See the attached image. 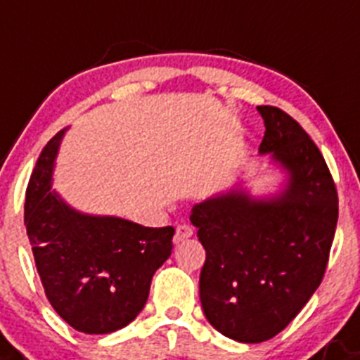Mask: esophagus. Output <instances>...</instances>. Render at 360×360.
<instances>
[{
	"label": "esophagus",
	"mask_w": 360,
	"mask_h": 360,
	"mask_svg": "<svg viewBox=\"0 0 360 360\" xmlns=\"http://www.w3.org/2000/svg\"><path fill=\"white\" fill-rule=\"evenodd\" d=\"M193 236V227L186 226V224H181V226L176 227V236H174V241L176 243H181V241L188 240V238Z\"/></svg>",
	"instance_id": "34e87169"
}]
</instances>
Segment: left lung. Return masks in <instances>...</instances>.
I'll return each mask as SVG.
<instances>
[{
	"label": "left lung",
	"mask_w": 360,
	"mask_h": 360,
	"mask_svg": "<svg viewBox=\"0 0 360 360\" xmlns=\"http://www.w3.org/2000/svg\"><path fill=\"white\" fill-rule=\"evenodd\" d=\"M264 120L261 154L288 172L271 199L243 190L195 204L190 220L206 248L200 304L220 334L263 342L293 321L318 290L338 226V190L316 143L275 106H257Z\"/></svg>",
	"instance_id": "8db88e82"
}]
</instances>
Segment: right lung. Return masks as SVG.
<instances>
[{"mask_svg": "<svg viewBox=\"0 0 360 360\" xmlns=\"http://www.w3.org/2000/svg\"><path fill=\"white\" fill-rule=\"evenodd\" d=\"M58 131L26 188L25 226L49 304L74 330L110 334L139 316L153 275L172 254L174 227H143L72 210L51 190Z\"/></svg>", "mask_w": 360, "mask_h": 360, "instance_id": "1", "label": "right lung"}]
</instances>
